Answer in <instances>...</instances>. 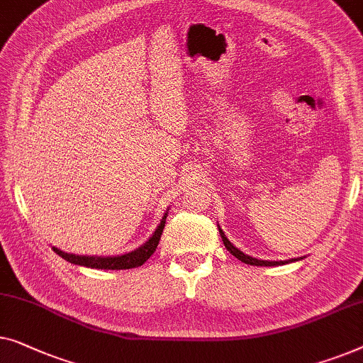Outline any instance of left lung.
Segmentation results:
<instances>
[{"label":"left lung","mask_w":363,"mask_h":363,"mask_svg":"<svg viewBox=\"0 0 363 363\" xmlns=\"http://www.w3.org/2000/svg\"><path fill=\"white\" fill-rule=\"evenodd\" d=\"M219 233H220V238H223V242L225 245V249H228L230 254H233L235 259H239L240 262H244V264H249V265H257V267H273V265H281V264H288V262H270V260H259V259H254V257H249L245 255L244 252H240L239 249H235V247L229 242L228 238H225L223 230L219 228ZM291 262V260H290Z\"/></svg>","instance_id":"1"}]
</instances>
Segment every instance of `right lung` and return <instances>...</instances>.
Listing matches in <instances>:
<instances>
[{"mask_svg": "<svg viewBox=\"0 0 363 363\" xmlns=\"http://www.w3.org/2000/svg\"><path fill=\"white\" fill-rule=\"evenodd\" d=\"M165 219L167 214L162 218L159 228L155 229V233L152 234V238L147 240V242L135 249L134 252H129V254L119 255V257H86V255H73L67 254V252H62L57 249V247H52L55 254H59L62 259L75 265H83L90 267V269H103V270H129L135 269V267H140L147 259H150V255L154 254L157 245H159L162 230L165 228Z\"/></svg>", "mask_w": 363, "mask_h": 363, "instance_id": "add662e5", "label": "right lung"}]
</instances>
